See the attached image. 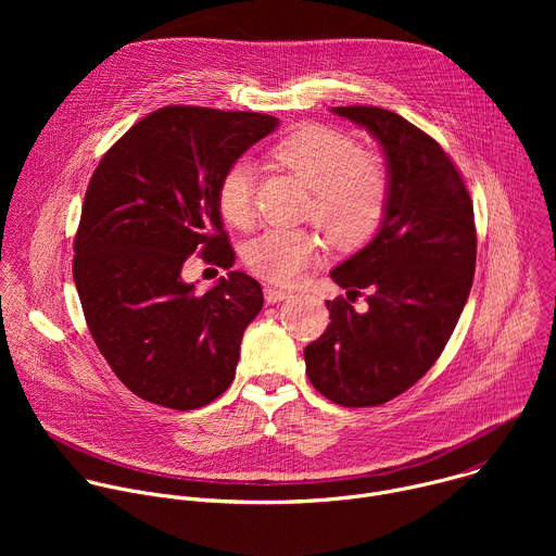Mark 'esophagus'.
Here are the masks:
<instances>
[{
	"label": "esophagus",
	"instance_id": "esophagus-1",
	"mask_svg": "<svg viewBox=\"0 0 556 556\" xmlns=\"http://www.w3.org/2000/svg\"><path fill=\"white\" fill-rule=\"evenodd\" d=\"M264 296L268 303H277V301H283L290 296V290H283V288H277V286H264Z\"/></svg>",
	"mask_w": 556,
	"mask_h": 556
}]
</instances>
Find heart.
Returning a JSON list of instances; mask_svg holds the SVG:
<instances>
[{
  "instance_id": "obj_1",
  "label": "heart",
  "mask_w": 556,
  "mask_h": 556,
  "mask_svg": "<svg viewBox=\"0 0 556 556\" xmlns=\"http://www.w3.org/2000/svg\"><path fill=\"white\" fill-rule=\"evenodd\" d=\"M270 153L281 169L312 189L305 215L334 247L358 249L378 230L389 195V167L378 151L358 147L345 131L307 123L283 136ZM217 208L235 228L255 224V169L249 161H235L222 174ZM319 253L314 232L270 228L247 247L244 264L273 283H290L316 264Z\"/></svg>"
}]
</instances>
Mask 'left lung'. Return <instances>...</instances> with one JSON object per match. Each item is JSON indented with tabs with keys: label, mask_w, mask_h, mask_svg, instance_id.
<instances>
[{
	"label": "left lung",
	"mask_w": 556,
	"mask_h": 556,
	"mask_svg": "<svg viewBox=\"0 0 556 556\" xmlns=\"http://www.w3.org/2000/svg\"><path fill=\"white\" fill-rule=\"evenodd\" d=\"M332 112L380 142L389 195L374 240L330 273L348 299L326 301L332 321L303 350L305 371L328 401L376 407L440 358L472 286L478 232L468 189L429 134L380 108ZM363 289L368 307L356 313Z\"/></svg>",
	"instance_id": "left-lung-1"
}]
</instances>
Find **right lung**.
<instances>
[{"mask_svg": "<svg viewBox=\"0 0 556 556\" xmlns=\"http://www.w3.org/2000/svg\"><path fill=\"white\" fill-rule=\"evenodd\" d=\"M277 125L257 112L167 105L127 129L92 174L72 275L99 352L142 401L189 412L235 378L262 286L230 270L200 294L182 268L193 253L235 264L217 182Z\"/></svg>", "mask_w": 556, "mask_h": 556, "instance_id": "right-lung-1", "label": "right lung"}]
</instances>
